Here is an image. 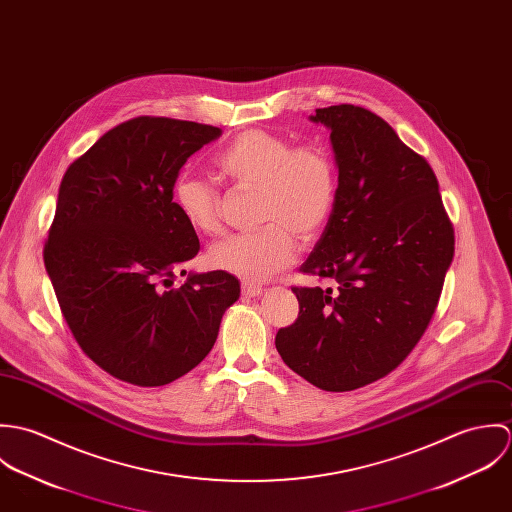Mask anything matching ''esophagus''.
Here are the masks:
<instances>
[{
	"instance_id": "esophagus-1",
	"label": "esophagus",
	"mask_w": 512,
	"mask_h": 512,
	"mask_svg": "<svg viewBox=\"0 0 512 512\" xmlns=\"http://www.w3.org/2000/svg\"><path fill=\"white\" fill-rule=\"evenodd\" d=\"M262 293V286L258 284H250V282H242V295L244 297H256Z\"/></svg>"
}]
</instances>
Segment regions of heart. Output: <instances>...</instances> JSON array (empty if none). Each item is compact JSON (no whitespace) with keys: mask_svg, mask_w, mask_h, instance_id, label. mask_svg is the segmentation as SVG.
I'll use <instances>...</instances> for the list:
<instances>
[{"mask_svg":"<svg viewBox=\"0 0 512 512\" xmlns=\"http://www.w3.org/2000/svg\"><path fill=\"white\" fill-rule=\"evenodd\" d=\"M215 163L220 175L236 187L260 189L256 219L264 226L213 244L207 262L248 282L268 280L292 262L293 236L313 240L327 224L337 197L335 163L323 147H292L286 138L264 130L236 136ZM173 199L193 230L219 232L220 195L213 183L179 177Z\"/></svg>","mask_w":512,"mask_h":512,"instance_id":"b5f03b06","label":"heart"}]
</instances>
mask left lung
Returning <instances> with one entry per match:
<instances>
[{
	"instance_id": "1",
	"label": "left lung",
	"mask_w": 512,
	"mask_h": 512,
	"mask_svg": "<svg viewBox=\"0 0 512 512\" xmlns=\"http://www.w3.org/2000/svg\"><path fill=\"white\" fill-rule=\"evenodd\" d=\"M311 122L331 130L339 169L333 213L292 288L299 315L276 335L284 363L313 386L347 392L400 365L436 313L455 236L430 163L374 112L339 104Z\"/></svg>"
}]
</instances>
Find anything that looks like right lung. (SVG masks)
Instances as JSON below:
<instances>
[{
	"label": "right lung",
	"mask_w": 512,
	"mask_h": 512,
	"mask_svg": "<svg viewBox=\"0 0 512 512\" xmlns=\"http://www.w3.org/2000/svg\"><path fill=\"white\" fill-rule=\"evenodd\" d=\"M220 134L140 116L106 132L61 181L45 268L80 349L124 382L163 386L193 370L240 295L220 270L175 286L201 244L173 187L185 161Z\"/></svg>",
	"instance_id": "obj_1"
}]
</instances>
